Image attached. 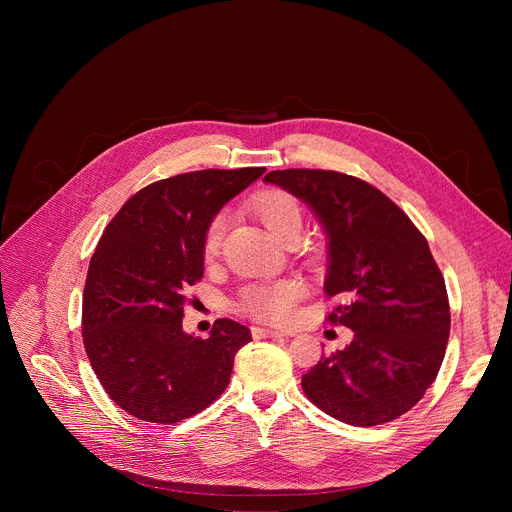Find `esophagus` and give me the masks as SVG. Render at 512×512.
Masks as SVG:
<instances>
[{"label": "esophagus", "instance_id": "esophagus-1", "mask_svg": "<svg viewBox=\"0 0 512 512\" xmlns=\"http://www.w3.org/2000/svg\"><path fill=\"white\" fill-rule=\"evenodd\" d=\"M253 336L255 338H283L287 334L277 332V330H269V328H253Z\"/></svg>", "mask_w": 512, "mask_h": 512}]
</instances>
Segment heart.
Returning <instances> with one entry per match:
<instances>
[{
	"mask_svg": "<svg viewBox=\"0 0 512 512\" xmlns=\"http://www.w3.org/2000/svg\"><path fill=\"white\" fill-rule=\"evenodd\" d=\"M253 208L259 214L269 233L279 239L285 231L302 227V210L296 198L279 190H265L253 198ZM227 218L223 214L214 216L204 233V253L214 255L221 247ZM302 294V285L296 281L259 283L243 289L239 308L247 316L261 322H285Z\"/></svg>",
	"mask_w": 512,
	"mask_h": 512,
	"instance_id": "heart-1",
	"label": "heart"
}]
</instances>
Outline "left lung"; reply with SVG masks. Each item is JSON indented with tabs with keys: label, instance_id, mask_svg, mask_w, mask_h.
<instances>
[{
	"label": "left lung",
	"instance_id": "left-lung-1",
	"mask_svg": "<svg viewBox=\"0 0 512 512\" xmlns=\"http://www.w3.org/2000/svg\"><path fill=\"white\" fill-rule=\"evenodd\" d=\"M263 182L312 208L328 241V316L354 332L302 377L308 399L350 425L409 411L435 381L450 336L444 277L425 237L381 190L328 170H275Z\"/></svg>",
	"mask_w": 512,
	"mask_h": 512
}]
</instances>
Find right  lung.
<instances>
[{
	"mask_svg": "<svg viewBox=\"0 0 512 512\" xmlns=\"http://www.w3.org/2000/svg\"><path fill=\"white\" fill-rule=\"evenodd\" d=\"M265 168L200 170L133 194L89 265L83 338L107 395L150 423L192 417L221 395L251 330L216 320L208 338L182 328L186 289L204 275V233Z\"/></svg>",
	"mask_w": 512,
	"mask_h": 512,
	"instance_id": "right-lung-1",
	"label": "right lung"
}]
</instances>
